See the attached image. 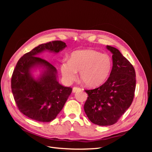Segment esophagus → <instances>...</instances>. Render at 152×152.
Instances as JSON below:
<instances>
[{
    "label": "esophagus",
    "instance_id": "1",
    "mask_svg": "<svg viewBox=\"0 0 152 152\" xmlns=\"http://www.w3.org/2000/svg\"><path fill=\"white\" fill-rule=\"evenodd\" d=\"M80 90H81V89L80 88V87H73V93H77V91H80Z\"/></svg>",
    "mask_w": 152,
    "mask_h": 152
}]
</instances>
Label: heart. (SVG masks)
Listing matches in <instances>:
<instances>
[{
	"label": "heart",
	"instance_id": "b5f03b06",
	"mask_svg": "<svg viewBox=\"0 0 152 152\" xmlns=\"http://www.w3.org/2000/svg\"><path fill=\"white\" fill-rule=\"evenodd\" d=\"M112 61L108 54L92 49L80 50L72 53L70 60H63L60 70L66 82L75 80L80 72L82 82L89 87L102 85L110 75Z\"/></svg>",
	"mask_w": 152,
	"mask_h": 152
}]
</instances>
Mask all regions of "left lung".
Wrapping results in <instances>:
<instances>
[{
  "instance_id": "8db88e82",
  "label": "left lung",
  "mask_w": 152,
  "mask_h": 152,
  "mask_svg": "<svg viewBox=\"0 0 152 152\" xmlns=\"http://www.w3.org/2000/svg\"><path fill=\"white\" fill-rule=\"evenodd\" d=\"M107 49L113 54L109 78L98 88L85 90L88 94L85 113L91 122L98 126L115 124L129 108L136 88V73L131 63L117 49L110 45Z\"/></svg>"
}]
</instances>
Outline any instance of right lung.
Returning <instances> with one entry per match:
<instances>
[{
	"label": "right lung",
	"instance_id": "right-lung-1",
	"mask_svg": "<svg viewBox=\"0 0 152 152\" xmlns=\"http://www.w3.org/2000/svg\"><path fill=\"white\" fill-rule=\"evenodd\" d=\"M66 47V44L61 40L40 44L18 61L11 78L12 93L18 109L28 118L42 122L53 121L70 95L71 87L58 82L56 68L37 57L45 50L58 53ZM36 67L42 68L38 78L32 75Z\"/></svg>",
	"mask_w": 152,
	"mask_h": 152
}]
</instances>
